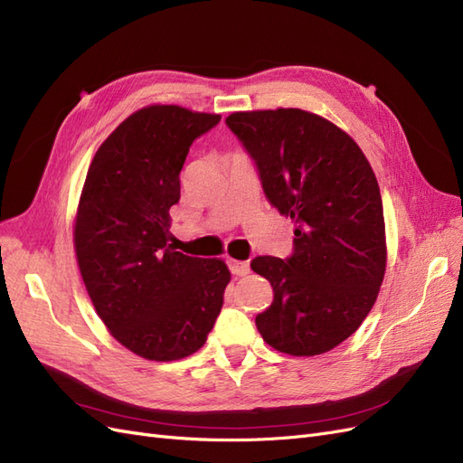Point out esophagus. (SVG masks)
I'll list each match as a JSON object with an SVG mask.
<instances>
[{
  "mask_svg": "<svg viewBox=\"0 0 463 463\" xmlns=\"http://www.w3.org/2000/svg\"><path fill=\"white\" fill-rule=\"evenodd\" d=\"M228 264H230V270H232L235 276H247V274L250 272V266H249V262L230 259V260H228Z\"/></svg>",
  "mask_w": 463,
  "mask_h": 463,
  "instance_id": "34e87169",
  "label": "esophagus"
}]
</instances>
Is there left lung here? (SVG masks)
Wrapping results in <instances>:
<instances>
[{"mask_svg": "<svg viewBox=\"0 0 463 463\" xmlns=\"http://www.w3.org/2000/svg\"><path fill=\"white\" fill-rule=\"evenodd\" d=\"M226 125L253 158L266 199L296 226L288 259L250 260L274 289L257 328L282 354L330 352L365 320L386 270L373 167L347 133L298 108L235 111Z\"/></svg>", "mask_w": 463, "mask_h": 463, "instance_id": "8db88e82", "label": "left lung"}]
</instances>
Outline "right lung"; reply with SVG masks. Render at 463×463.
I'll return each instance as SVG.
<instances>
[{"label":"right lung","mask_w":463,"mask_h":463,"mask_svg":"<svg viewBox=\"0 0 463 463\" xmlns=\"http://www.w3.org/2000/svg\"><path fill=\"white\" fill-rule=\"evenodd\" d=\"M220 119L179 106L135 111L98 148L80 193L82 282L111 335L150 361L197 352L222 311L228 266L167 243L189 146Z\"/></svg>","instance_id":"add662e5"}]
</instances>
